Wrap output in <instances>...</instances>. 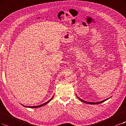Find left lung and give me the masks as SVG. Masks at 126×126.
<instances>
[{
	"label": "left lung",
	"mask_w": 126,
	"mask_h": 126,
	"mask_svg": "<svg viewBox=\"0 0 126 126\" xmlns=\"http://www.w3.org/2000/svg\"><path fill=\"white\" fill-rule=\"evenodd\" d=\"M76 96H77V98H78L79 100H80L81 101H82V102H84V103H86V104H100V103H103V102H104V101H106V100H108V99H109L110 98H110L106 99H105V100H103V101H100V102H87V101L83 100L81 99L80 98H79V97L78 96H77V95H76Z\"/></svg>",
	"instance_id": "left-lung-1"
}]
</instances>
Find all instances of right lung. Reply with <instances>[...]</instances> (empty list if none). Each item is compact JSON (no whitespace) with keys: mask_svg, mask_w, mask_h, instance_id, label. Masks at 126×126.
I'll return each instance as SVG.
<instances>
[{"mask_svg":"<svg viewBox=\"0 0 126 126\" xmlns=\"http://www.w3.org/2000/svg\"><path fill=\"white\" fill-rule=\"evenodd\" d=\"M53 97H52V98H51L50 100H49L48 101H47V102H46V103H44V104H40V105H39L34 106H25V105H23V106H25V107H26V108H40V107H41V106H43L45 105L46 104H47V103H48L51 100H52V99H53Z\"/></svg>","mask_w":126,"mask_h":126,"instance_id":"1","label":"right lung"}]
</instances>
